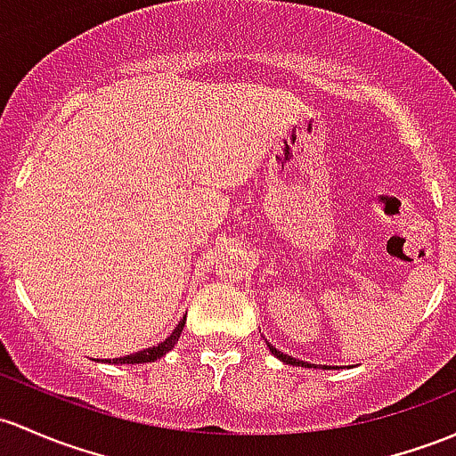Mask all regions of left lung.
<instances>
[{"instance_id": "8db88e82", "label": "left lung", "mask_w": 456, "mask_h": 456, "mask_svg": "<svg viewBox=\"0 0 456 456\" xmlns=\"http://www.w3.org/2000/svg\"><path fill=\"white\" fill-rule=\"evenodd\" d=\"M267 347H269V352H272L273 356H276V359H281L282 363H287V365H297V367H311L308 363H305V361H300V359H293V356H289V354H285V352H281V350H276V347H273L272 344H267Z\"/></svg>"}]
</instances>
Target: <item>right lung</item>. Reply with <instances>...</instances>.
<instances>
[{"label":"right lung","instance_id":"add662e5","mask_svg":"<svg viewBox=\"0 0 456 456\" xmlns=\"http://www.w3.org/2000/svg\"><path fill=\"white\" fill-rule=\"evenodd\" d=\"M183 326H184V320L180 322L178 326L174 328V332H171V335L167 337V339L165 341H160L159 346H154V347H145V350H141V352H134V354H128V356H119V359H109L106 361V363H115V365H121V363H151V361H156V359H160V356H165L167 354V352L171 350V347L175 346V341H178V337H180V332H183Z\"/></svg>","mask_w":456,"mask_h":456}]
</instances>
